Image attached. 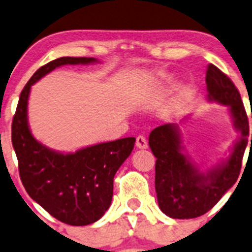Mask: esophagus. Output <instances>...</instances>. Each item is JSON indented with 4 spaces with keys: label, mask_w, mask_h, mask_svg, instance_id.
Here are the masks:
<instances>
[{
    "label": "esophagus",
    "mask_w": 252,
    "mask_h": 252,
    "mask_svg": "<svg viewBox=\"0 0 252 252\" xmlns=\"http://www.w3.org/2000/svg\"><path fill=\"white\" fill-rule=\"evenodd\" d=\"M135 144H136V147H138V149H147V146H149V145H147L146 138L142 135H139L138 138H136Z\"/></svg>",
    "instance_id": "1"
}]
</instances>
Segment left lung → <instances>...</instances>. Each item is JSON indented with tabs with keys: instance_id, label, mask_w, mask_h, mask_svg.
<instances>
[{
	"instance_id": "8db88e82",
	"label": "left lung",
	"mask_w": 252,
	"mask_h": 252,
	"mask_svg": "<svg viewBox=\"0 0 252 252\" xmlns=\"http://www.w3.org/2000/svg\"><path fill=\"white\" fill-rule=\"evenodd\" d=\"M206 85L207 100L227 106L234 128L240 133L225 161L200 172L183 152L177 124L157 126L149 136L150 149L157 158L155 188L158 206L164 215L177 220L200 217L220 201L235 184L248 146L249 119L234 83L216 65L208 64Z\"/></svg>"
}]
</instances>
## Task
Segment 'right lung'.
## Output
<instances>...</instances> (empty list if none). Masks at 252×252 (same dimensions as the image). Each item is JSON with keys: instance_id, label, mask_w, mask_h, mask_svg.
Returning <instances> with one entry per match:
<instances>
[{"instance_id": "obj_1", "label": "right lung", "mask_w": 252, "mask_h": 252, "mask_svg": "<svg viewBox=\"0 0 252 252\" xmlns=\"http://www.w3.org/2000/svg\"><path fill=\"white\" fill-rule=\"evenodd\" d=\"M93 57H61L34 73L20 93L12 122V145L20 180L34 201L69 225H88L111 206L113 178L131 154L135 138L96 144L74 154L48 149L32 136L28 123V100L32 84L65 64H90Z\"/></svg>"}]
</instances>
